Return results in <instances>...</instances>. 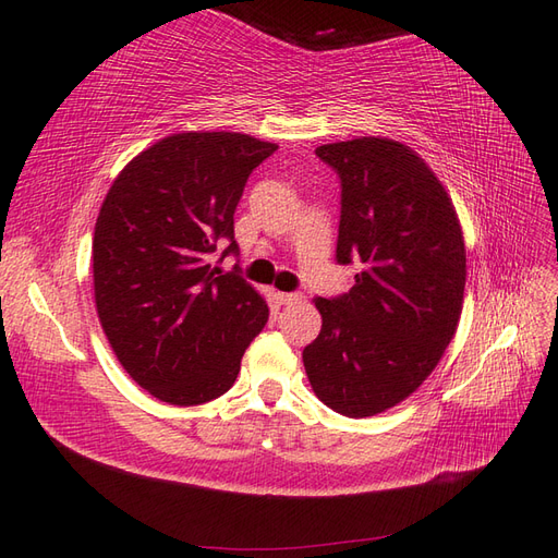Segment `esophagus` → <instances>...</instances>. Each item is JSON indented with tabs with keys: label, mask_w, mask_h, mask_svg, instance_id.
I'll list each match as a JSON object with an SVG mask.
<instances>
[{
	"label": "esophagus",
	"mask_w": 558,
	"mask_h": 558,
	"mask_svg": "<svg viewBox=\"0 0 558 558\" xmlns=\"http://www.w3.org/2000/svg\"><path fill=\"white\" fill-rule=\"evenodd\" d=\"M277 298H279L281 305H295V302L302 300L300 293H277Z\"/></svg>",
	"instance_id": "1"
}]
</instances>
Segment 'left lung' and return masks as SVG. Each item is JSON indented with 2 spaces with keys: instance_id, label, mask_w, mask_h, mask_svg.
I'll use <instances>...</instances> for the list:
<instances>
[{
  "instance_id": "obj_1",
  "label": "left lung",
  "mask_w": 558,
  "mask_h": 558,
  "mask_svg": "<svg viewBox=\"0 0 558 558\" xmlns=\"http://www.w3.org/2000/svg\"><path fill=\"white\" fill-rule=\"evenodd\" d=\"M342 181L337 263L363 269L340 298H314L320 332L302 351L316 398L351 418L396 408L426 381L459 326L465 242L440 179L386 137L324 144Z\"/></svg>"
}]
</instances>
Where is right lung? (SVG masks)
I'll list each match as a JSON object with an SVG mask.
<instances>
[{"label": "right lung", "instance_id": "add662e5", "mask_svg": "<svg viewBox=\"0 0 558 558\" xmlns=\"http://www.w3.org/2000/svg\"><path fill=\"white\" fill-rule=\"evenodd\" d=\"M277 148L242 132H177L132 158L102 202L93 238L99 324L125 373L162 402L223 396L267 324L265 298L218 272L211 256L221 240L238 253L234 209Z\"/></svg>", "mask_w": 558, "mask_h": 558}]
</instances>
